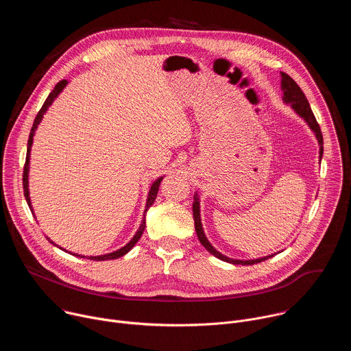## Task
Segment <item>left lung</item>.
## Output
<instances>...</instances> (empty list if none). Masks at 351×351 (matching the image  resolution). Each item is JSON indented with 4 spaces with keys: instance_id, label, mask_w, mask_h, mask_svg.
<instances>
[{
    "instance_id": "1",
    "label": "left lung",
    "mask_w": 351,
    "mask_h": 351,
    "mask_svg": "<svg viewBox=\"0 0 351 351\" xmlns=\"http://www.w3.org/2000/svg\"><path fill=\"white\" fill-rule=\"evenodd\" d=\"M280 88L283 91V103L285 104H289L291 107V110L302 118L304 119V122L308 125V128L313 130V133L315 134L317 140H318V144H319V161L322 160V154H324V138H322V133H321V128L311 111V107L307 101V98L304 95V93L302 91V88L298 87V84L287 75V73H283L280 72ZM193 218H194V228H195V232H197V237L199 240V243H202L208 253H211L214 257L219 258L221 261H225V263H229V264H233V265H254V264H258V263H263L271 257H274L275 254H271V256H265V257H261V258H256V260H234V258H229L226 256H223L222 253H219L218 250L208 241L206 233H204V229H203V223H202V217H199V198H198V194L194 193V202H193Z\"/></svg>"
}]
</instances>
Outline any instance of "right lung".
I'll use <instances>...</instances> for the list:
<instances>
[{
  "mask_svg": "<svg viewBox=\"0 0 351 351\" xmlns=\"http://www.w3.org/2000/svg\"><path fill=\"white\" fill-rule=\"evenodd\" d=\"M66 84H68V80H61V82H58L57 83V86L54 87V90L49 93V95L47 97V99L44 101V104H43V107H41V110L38 111V114H37V117H36V119H34V122H33V126H32V130H30V134H29V141H27V154H26V164H25V168H23V193H25V198H26V202H27V206H29V208H30V211H32V214L34 215V213H33V207H32V202H30V195H29V169H30V152H32V145H33V137H34V133H36V129H37V126L40 125V122H41V119H43V117H44V114L47 112V110L51 107V104L56 101V98L61 94V91L66 87ZM164 178L161 176V178H158L153 184H152V187H149V191H148V197H147V202H145V210H144V213H143V221H141V223H140V226H138V229H137V232H136V234L132 237V240L126 244V245H123L122 248H119V250H117V252H112V253H108V254H104V256H95V257H88V260H93V261H107V260H115V258H119V257H122V256H125L126 253H129L130 250L133 248V245L138 241V239L141 237V234H143V232H144V228H145V214H147V211H148V208L152 207L153 204H154V202H156V198H157V193H158V187H160V184H161V180H162ZM48 240H49V237H47ZM51 241L54 245H57L53 240H49ZM58 247V245H57ZM61 248V247H60ZM64 250V248H62ZM64 252H66V250H64ZM73 256H76V257H82V258H84V256H80V254H73Z\"/></svg>",
  "mask_w": 351,
  "mask_h": 351,
  "instance_id": "obj_1",
  "label": "right lung"
}]
</instances>
